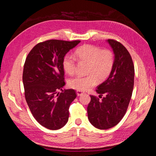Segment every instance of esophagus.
Instances as JSON below:
<instances>
[{"label":"esophagus","instance_id":"obj_1","mask_svg":"<svg viewBox=\"0 0 156 156\" xmlns=\"http://www.w3.org/2000/svg\"><path fill=\"white\" fill-rule=\"evenodd\" d=\"M83 94H84V92H82V91H78V90L77 91V95L78 96L83 95Z\"/></svg>","mask_w":156,"mask_h":156}]
</instances>
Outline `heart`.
<instances>
[{
	"instance_id": "heart-1",
	"label": "heart",
	"mask_w": 156,
	"mask_h": 156,
	"mask_svg": "<svg viewBox=\"0 0 156 156\" xmlns=\"http://www.w3.org/2000/svg\"><path fill=\"white\" fill-rule=\"evenodd\" d=\"M75 58L88 63L86 77L77 76L69 80V88L78 91H84L94 87L98 81H103L110 74L114 64V55L108 49H101L92 45H84L74 52ZM75 58L66 56L62 66L66 73L72 75L75 72Z\"/></svg>"
}]
</instances>
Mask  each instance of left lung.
Listing matches in <instances>:
<instances>
[{
  "mask_svg": "<svg viewBox=\"0 0 156 156\" xmlns=\"http://www.w3.org/2000/svg\"><path fill=\"white\" fill-rule=\"evenodd\" d=\"M106 41L114 53V64L109 76L96 89L99 96H105L100 100L90 96L87 107L88 120L100 129H109L119 123L126 114L134 85L135 69L128 51L119 41Z\"/></svg>",
  "mask_w": 156,
  "mask_h": 156,
  "instance_id": "left-lung-1",
  "label": "left lung"
}]
</instances>
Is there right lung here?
<instances>
[{
	"label": "right lung",
	"mask_w": 156,
	"mask_h": 156,
	"mask_svg": "<svg viewBox=\"0 0 156 156\" xmlns=\"http://www.w3.org/2000/svg\"><path fill=\"white\" fill-rule=\"evenodd\" d=\"M79 43L45 41L35 45L26 58L23 73L26 101L34 119L49 129H59L66 124L69 107L77 97L74 90H62V62L68 52Z\"/></svg>",
	"instance_id": "right-lung-1"
}]
</instances>
